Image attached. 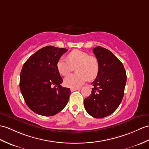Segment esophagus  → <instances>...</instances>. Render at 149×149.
<instances>
[{
  "mask_svg": "<svg viewBox=\"0 0 149 149\" xmlns=\"http://www.w3.org/2000/svg\"><path fill=\"white\" fill-rule=\"evenodd\" d=\"M79 88H71L70 90H71L72 92H73V91H76V90H79Z\"/></svg>",
  "mask_w": 149,
  "mask_h": 149,
  "instance_id": "1",
  "label": "esophagus"
}]
</instances>
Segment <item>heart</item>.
I'll list each match as a JSON object with an SVG mask.
<instances>
[{"instance_id":"obj_1","label":"heart","mask_w":149,"mask_h":149,"mask_svg":"<svg viewBox=\"0 0 149 149\" xmlns=\"http://www.w3.org/2000/svg\"><path fill=\"white\" fill-rule=\"evenodd\" d=\"M68 60L61 58L57 62L58 71L62 75H67L76 66L77 74L68 75L64 79V84L68 88H77L88 79H95L98 74L99 63L96 58L89 56L85 52L79 50L72 51L68 55Z\"/></svg>"}]
</instances>
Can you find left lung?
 <instances>
[{
    "mask_svg": "<svg viewBox=\"0 0 149 149\" xmlns=\"http://www.w3.org/2000/svg\"><path fill=\"white\" fill-rule=\"evenodd\" d=\"M99 63L97 77L89 97L84 99L85 109L95 118L112 114L121 102L126 83V72L123 63L109 50L101 46L93 49Z\"/></svg>",
    "mask_w": 149,
    "mask_h": 149,
    "instance_id": "left-lung-1",
    "label": "left lung"
}]
</instances>
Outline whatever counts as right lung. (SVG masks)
Returning <instances> with one entry per match:
<instances>
[{"mask_svg":"<svg viewBox=\"0 0 149 149\" xmlns=\"http://www.w3.org/2000/svg\"><path fill=\"white\" fill-rule=\"evenodd\" d=\"M67 51L46 46L23 65L19 79L21 93L27 106L37 114L54 116L67 104L71 91L60 85L63 79L56 67L58 61Z\"/></svg>","mask_w":149,"mask_h":149,"instance_id":"add662e5","label":"right lung"}]
</instances>
